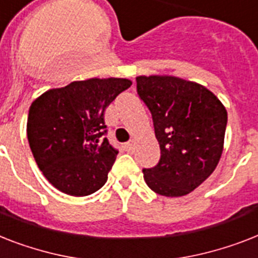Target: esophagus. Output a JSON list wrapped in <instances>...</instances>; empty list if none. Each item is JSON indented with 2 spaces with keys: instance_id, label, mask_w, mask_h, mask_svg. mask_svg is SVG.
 Masks as SVG:
<instances>
[{
  "instance_id": "34e87169",
  "label": "esophagus",
  "mask_w": 258,
  "mask_h": 258,
  "mask_svg": "<svg viewBox=\"0 0 258 258\" xmlns=\"http://www.w3.org/2000/svg\"><path fill=\"white\" fill-rule=\"evenodd\" d=\"M133 147H134V144H133V142H128V143H125L124 144V148L127 151H131L133 150Z\"/></svg>"
}]
</instances>
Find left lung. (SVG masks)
Here are the masks:
<instances>
[{"mask_svg": "<svg viewBox=\"0 0 258 258\" xmlns=\"http://www.w3.org/2000/svg\"><path fill=\"white\" fill-rule=\"evenodd\" d=\"M140 99L152 114L160 160L143 169L151 189L167 198L190 194L215 171L224 150L228 115L212 91L172 75H139Z\"/></svg>", "mask_w": 258, "mask_h": 258, "instance_id": "1", "label": "left lung"}]
</instances>
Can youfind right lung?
Listing matches in <instances>:
<instances>
[{
    "instance_id": "right-lung-1",
    "label": "right lung",
    "mask_w": 258,
    "mask_h": 258,
    "mask_svg": "<svg viewBox=\"0 0 258 258\" xmlns=\"http://www.w3.org/2000/svg\"><path fill=\"white\" fill-rule=\"evenodd\" d=\"M131 85L125 78L75 81L31 103L27 140L38 168L56 189L87 196L107 181L118 151L103 138L104 111Z\"/></svg>"
}]
</instances>
